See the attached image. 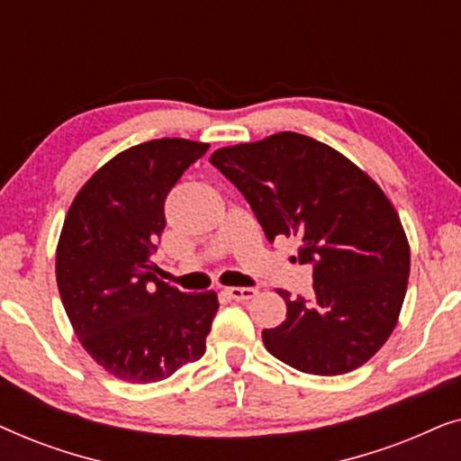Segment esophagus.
Listing matches in <instances>:
<instances>
[{"instance_id":"esophagus-1","label":"esophagus","mask_w":461,"mask_h":461,"mask_svg":"<svg viewBox=\"0 0 461 461\" xmlns=\"http://www.w3.org/2000/svg\"><path fill=\"white\" fill-rule=\"evenodd\" d=\"M224 294L229 295L230 300H237V302H248L254 298V295L258 294L254 287H226Z\"/></svg>"}]
</instances>
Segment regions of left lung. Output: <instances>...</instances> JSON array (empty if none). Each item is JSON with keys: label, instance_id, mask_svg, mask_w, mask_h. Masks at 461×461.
<instances>
[{"label": "left lung", "instance_id": "left-lung-1", "mask_svg": "<svg viewBox=\"0 0 461 461\" xmlns=\"http://www.w3.org/2000/svg\"><path fill=\"white\" fill-rule=\"evenodd\" d=\"M268 241L298 237L312 298L285 300L287 319L262 339L270 355L312 375H342L382 348L399 321L409 243L386 194L361 167L314 138L279 131L213 150Z\"/></svg>", "mask_w": 461, "mask_h": 461}]
</instances>
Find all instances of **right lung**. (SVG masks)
I'll list each match as a JSON object with an SVG mask.
<instances>
[{"label": "right lung", "mask_w": 461, "mask_h": 461, "mask_svg": "<svg viewBox=\"0 0 461 461\" xmlns=\"http://www.w3.org/2000/svg\"><path fill=\"white\" fill-rule=\"evenodd\" d=\"M210 144L159 138L104 163L73 199L56 248L62 306L87 355L131 384L199 361L216 292L182 294L155 275L167 193Z\"/></svg>", "instance_id": "obj_1"}]
</instances>
